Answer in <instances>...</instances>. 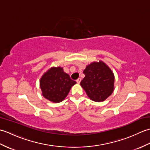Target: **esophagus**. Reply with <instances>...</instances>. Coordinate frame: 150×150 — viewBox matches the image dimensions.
<instances>
[{
	"mask_svg": "<svg viewBox=\"0 0 150 150\" xmlns=\"http://www.w3.org/2000/svg\"><path fill=\"white\" fill-rule=\"evenodd\" d=\"M77 84H80V82H81V78H79V79H77Z\"/></svg>",
	"mask_w": 150,
	"mask_h": 150,
	"instance_id": "obj_1",
	"label": "esophagus"
}]
</instances>
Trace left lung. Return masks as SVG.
<instances>
[{
	"label": "left lung",
	"instance_id": "obj_1",
	"mask_svg": "<svg viewBox=\"0 0 150 150\" xmlns=\"http://www.w3.org/2000/svg\"><path fill=\"white\" fill-rule=\"evenodd\" d=\"M85 77L81 86L92 100L102 102L113 93L115 77L106 64L100 61L88 65L84 70Z\"/></svg>",
	"mask_w": 150,
	"mask_h": 150
}]
</instances>
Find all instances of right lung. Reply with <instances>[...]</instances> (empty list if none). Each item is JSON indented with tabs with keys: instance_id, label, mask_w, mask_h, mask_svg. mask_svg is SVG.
I'll use <instances>...</instances> for the list:
<instances>
[{
	"instance_id": "right-lung-1",
	"label": "right lung",
	"mask_w": 150,
	"mask_h": 150,
	"mask_svg": "<svg viewBox=\"0 0 150 150\" xmlns=\"http://www.w3.org/2000/svg\"><path fill=\"white\" fill-rule=\"evenodd\" d=\"M77 82L60 67L52 68L44 73L40 81L42 95L53 103H60L68 95L70 89Z\"/></svg>"
}]
</instances>
